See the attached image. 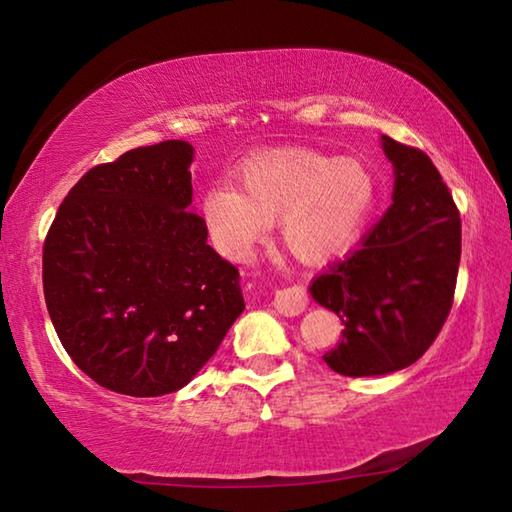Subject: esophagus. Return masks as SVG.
Wrapping results in <instances>:
<instances>
[{
  "label": "esophagus",
  "instance_id": "34e87169",
  "mask_svg": "<svg viewBox=\"0 0 512 512\" xmlns=\"http://www.w3.org/2000/svg\"><path fill=\"white\" fill-rule=\"evenodd\" d=\"M273 305L284 316H298L307 309V291L302 289L300 284H291V287L277 289Z\"/></svg>",
  "mask_w": 512,
  "mask_h": 512
}]
</instances>
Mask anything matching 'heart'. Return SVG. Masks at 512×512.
I'll use <instances>...</instances> for the list:
<instances>
[{
  "instance_id": "heart-1",
  "label": "heart",
  "mask_w": 512,
  "mask_h": 512,
  "mask_svg": "<svg viewBox=\"0 0 512 512\" xmlns=\"http://www.w3.org/2000/svg\"><path fill=\"white\" fill-rule=\"evenodd\" d=\"M239 189L221 185L203 198L212 244L230 259H248L280 221L282 241L307 262L339 253L357 237L375 198V180L354 158L305 149L271 151L241 164Z\"/></svg>"
}]
</instances>
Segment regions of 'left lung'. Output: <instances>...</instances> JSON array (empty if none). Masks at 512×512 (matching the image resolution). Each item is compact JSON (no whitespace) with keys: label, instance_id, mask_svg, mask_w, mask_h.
<instances>
[{"label":"left lung","instance_id":"1","mask_svg":"<svg viewBox=\"0 0 512 512\" xmlns=\"http://www.w3.org/2000/svg\"><path fill=\"white\" fill-rule=\"evenodd\" d=\"M381 146L395 167L393 205L309 289L343 320L341 343L323 359L348 377L418 361L452 311L461 264V214L429 155L386 135Z\"/></svg>","mask_w":512,"mask_h":512}]
</instances>
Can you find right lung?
Returning <instances> with one entry per match:
<instances>
[{"label":"right lung","instance_id":"obj_1","mask_svg":"<svg viewBox=\"0 0 512 512\" xmlns=\"http://www.w3.org/2000/svg\"><path fill=\"white\" fill-rule=\"evenodd\" d=\"M192 155V144L167 140L92 167L42 246L58 339L108 391L183 388L246 307L237 266L207 246L192 212Z\"/></svg>","mask_w":512,"mask_h":512}]
</instances>
